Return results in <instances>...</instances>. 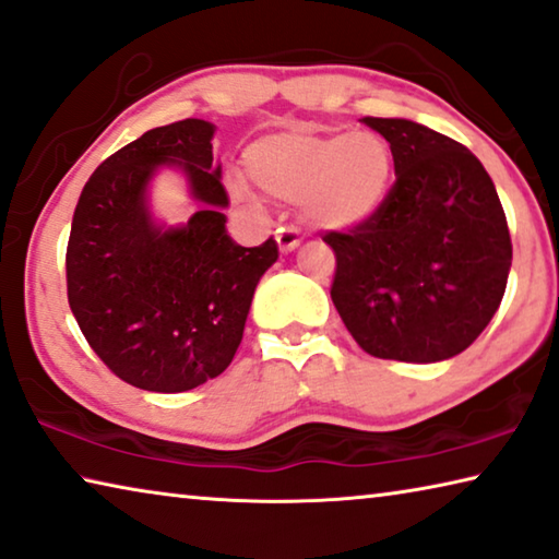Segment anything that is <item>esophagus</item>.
Returning a JSON list of instances; mask_svg holds the SVG:
<instances>
[{"instance_id":"1","label":"esophagus","mask_w":559,"mask_h":559,"mask_svg":"<svg viewBox=\"0 0 559 559\" xmlns=\"http://www.w3.org/2000/svg\"><path fill=\"white\" fill-rule=\"evenodd\" d=\"M276 241H278V248L283 253L294 251L296 246H300V241H304V236H300V231L296 226H283L276 231Z\"/></svg>"}]
</instances>
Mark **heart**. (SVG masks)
Segmentation results:
<instances>
[{
    "mask_svg": "<svg viewBox=\"0 0 559 559\" xmlns=\"http://www.w3.org/2000/svg\"><path fill=\"white\" fill-rule=\"evenodd\" d=\"M246 168L263 193L304 201L316 224L345 228L383 203L393 154L376 131H281L248 148Z\"/></svg>",
    "mask_w": 559,
    "mask_h": 559,
    "instance_id": "heart-1",
    "label": "heart"
}]
</instances>
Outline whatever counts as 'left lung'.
<instances>
[{"mask_svg": "<svg viewBox=\"0 0 559 559\" xmlns=\"http://www.w3.org/2000/svg\"><path fill=\"white\" fill-rule=\"evenodd\" d=\"M391 144L395 181L360 224L325 231L331 298L362 350L436 362L492 321L512 241L492 179L471 148L407 119H362Z\"/></svg>", "mask_w": 559, "mask_h": 559, "instance_id": "1", "label": "left lung"}]
</instances>
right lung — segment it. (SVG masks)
<instances>
[{
	"instance_id": "right-lung-1",
	"label": "right lung",
	"mask_w": 559,
	"mask_h": 559,
	"mask_svg": "<svg viewBox=\"0 0 559 559\" xmlns=\"http://www.w3.org/2000/svg\"><path fill=\"white\" fill-rule=\"evenodd\" d=\"M214 127L201 119L146 131L104 158L74 209L67 243L69 308L86 343L123 383L183 393L234 360L255 283L278 246L243 248L226 234L228 193L211 168ZM181 165L204 203L183 229L162 233L145 214L153 168Z\"/></svg>"
}]
</instances>
